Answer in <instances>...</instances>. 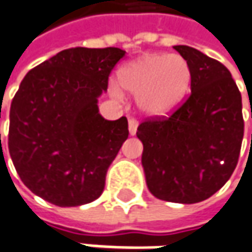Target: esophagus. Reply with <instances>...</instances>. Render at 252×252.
Listing matches in <instances>:
<instances>
[{"label":"esophagus","instance_id":"34e87169","mask_svg":"<svg viewBox=\"0 0 252 252\" xmlns=\"http://www.w3.org/2000/svg\"><path fill=\"white\" fill-rule=\"evenodd\" d=\"M128 129H129V133H131V135H135V133H136V129H138V121L135 119L128 120Z\"/></svg>","mask_w":252,"mask_h":252}]
</instances>
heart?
I'll return each instance as SVG.
<instances>
[{
  "instance_id": "obj_1",
  "label": "heart",
  "mask_w": 252,
  "mask_h": 252,
  "mask_svg": "<svg viewBox=\"0 0 252 252\" xmlns=\"http://www.w3.org/2000/svg\"><path fill=\"white\" fill-rule=\"evenodd\" d=\"M190 68L179 55L146 54L119 70L120 85L138 96V104L150 116H165L182 102L190 85ZM110 92L121 97L117 84Z\"/></svg>"
}]
</instances>
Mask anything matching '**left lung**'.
I'll return each mask as SVG.
<instances>
[{
	"instance_id": "1",
	"label": "left lung",
	"mask_w": 252,
	"mask_h": 252,
	"mask_svg": "<svg viewBox=\"0 0 252 252\" xmlns=\"http://www.w3.org/2000/svg\"><path fill=\"white\" fill-rule=\"evenodd\" d=\"M190 68V95L169 117L138 126L142 165L155 197L193 204L211 197L239 161L244 121L241 94L220 62L175 45Z\"/></svg>"
}]
</instances>
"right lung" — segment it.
Wrapping results in <instances>:
<instances>
[{
	"instance_id": "add662e5",
	"label": "right lung",
	"mask_w": 252,
	"mask_h": 252,
	"mask_svg": "<svg viewBox=\"0 0 252 252\" xmlns=\"http://www.w3.org/2000/svg\"><path fill=\"white\" fill-rule=\"evenodd\" d=\"M126 51L70 48L32 68L9 113L8 148L30 190L58 207L96 200L128 138L126 117L104 120L97 97Z\"/></svg>"
}]
</instances>
